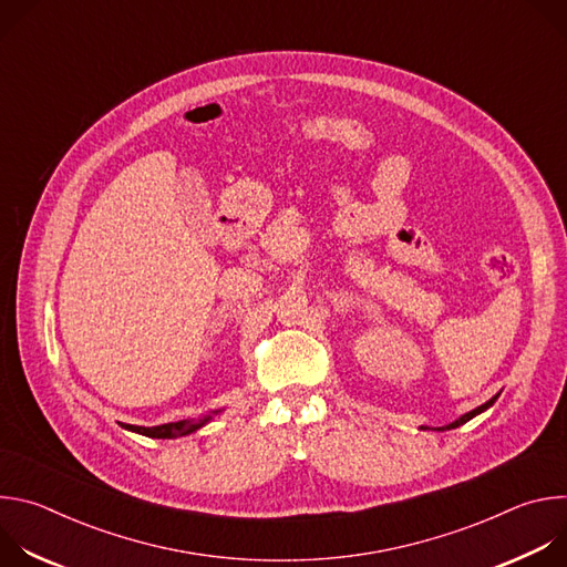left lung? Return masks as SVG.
<instances>
[{"label":"left lung","mask_w":567,"mask_h":567,"mask_svg":"<svg viewBox=\"0 0 567 567\" xmlns=\"http://www.w3.org/2000/svg\"><path fill=\"white\" fill-rule=\"evenodd\" d=\"M498 399V394L496 396H492L487 403H482V406H477L475 411H471V413H466V415H462L460 420H455V422H451V424H446V426H440V429H435V431H451V429H457V426H462V424H466L468 420H473L475 415H480V413H484L487 411L489 406H494V401Z\"/></svg>","instance_id":"obj_1"}]
</instances>
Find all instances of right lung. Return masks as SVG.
I'll use <instances>...</instances> for the list:
<instances>
[{
  "label": "right lung",
  "instance_id": "obj_1",
  "mask_svg": "<svg viewBox=\"0 0 567 567\" xmlns=\"http://www.w3.org/2000/svg\"><path fill=\"white\" fill-rule=\"evenodd\" d=\"M217 413H219V411H213L210 415H206V417L199 420V422H188V420H184V422H173V424L150 426V429H145V426H127V431L138 433V435H145V437H154V440H173V437H184V435L195 433V431L202 429L206 422H210V417L217 415Z\"/></svg>",
  "mask_w": 567,
  "mask_h": 567
}]
</instances>
